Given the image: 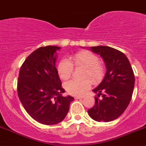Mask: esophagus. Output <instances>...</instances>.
Listing matches in <instances>:
<instances>
[{"instance_id":"obj_1","label":"esophagus","mask_w":146,"mask_h":146,"mask_svg":"<svg viewBox=\"0 0 146 146\" xmlns=\"http://www.w3.org/2000/svg\"><path fill=\"white\" fill-rule=\"evenodd\" d=\"M83 98H84L83 96H76L74 98L76 100H80V99H82Z\"/></svg>"}]
</instances>
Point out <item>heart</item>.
<instances>
[{
	"instance_id": "1",
	"label": "heart",
	"mask_w": 146,
	"mask_h": 146,
	"mask_svg": "<svg viewBox=\"0 0 146 146\" xmlns=\"http://www.w3.org/2000/svg\"><path fill=\"white\" fill-rule=\"evenodd\" d=\"M70 61L64 58L57 66V71L60 78L66 80L71 76L73 66L85 68L82 80H69L64 85L68 93L71 95H81L90 88L92 81L98 83L102 80L104 73V67L98 61V57L88 51H81L70 56ZM90 77L91 80L86 79Z\"/></svg>"
}]
</instances>
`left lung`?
I'll return each instance as SVG.
<instances>
[{
	"label": "left lung",
	"instance_id": "1",
	"mask_svg": "<svg viewBox=\"0 0 146 146\" xmlns=\"http://www.w3.org/2000/svg\"><path fill=\"white\" fill-rule=\"evenodd\" d=\"M90 49L102 58L107 71L101 83L92 90L98 97L102 95V99L95 98V106L88 112L97 121H111L120 117L129 104L134 88V73L121 51L107 46H92Z\"/></svg>",
	"mask_w": 146,
	"mask_h": 146
}]
</instances>
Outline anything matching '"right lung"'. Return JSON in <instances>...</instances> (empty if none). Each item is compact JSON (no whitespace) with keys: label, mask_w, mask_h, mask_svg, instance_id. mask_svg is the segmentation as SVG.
Here are the masks:
<instances>
[{"label":"right lung","mask_w":146,"mask_h":146,"mask_svg":"<svg viewBox=\"0 0 146 146\" xmlns=\"http://www.w3.org/2000/svg\"><path fill=\"white\" fill-rule=\"evenodd\" d=\"M61 47H39L26 58L20 68L17 94L32 119L46 125L58 123L66 117L74 98L63 97L65 90L56 68L57 50Z\"/></svg>","instance_id":"1"}]
</instances>
